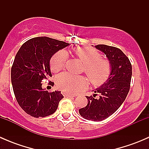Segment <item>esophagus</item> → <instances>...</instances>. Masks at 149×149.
I'll use <instances>...</instances> for the list:
<instances>
[{
    "label": "esophagus",
    "instance_id": "obj_1",
    "mask_svg": "<svg viewBox=\"0 0 149 149\" xmlns=\"http://www.w3.org/2000/svg\"><path fill=\"white\" fill-rule=\"evenodd\" d=\"M63 96L65 97H76V95H74V94H68V93H63Z\"/></svg>",
    "mask_w": 149,
    "mask_h": 149
}]
</instances>
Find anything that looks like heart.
<instances>
[{
    "mask_svg": "<svg viewBox=\"0 0 149 149\" xmlns=\"http://www.w3.org/2000/svg\"><path fill=\"white\" fill-rule=\"evenodd\" d=\"M73 54L84 64V72L90 82L94 86H100L107 80L111 70L109 62L101 59L100 52L92 48L74 47ZM67 55L64 51L56 52L51 58L50 66L53 72L60 71L65 66ZM56 84L59 88L65 92L76 94L85 89L88 85L86 78L63 73L56 78Z\"/></svg>",
    "mask_w": 149,
    "mask_h": 149,
    "instance_id": "1",
    "label": "heart"
}]
</instances>
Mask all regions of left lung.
<instances>
[{
  "mask_svg": "<svg viewBox=\"0 0 149 149\" xmlns=\"http://www.w3.org/2000/svg\"><path fill=\"white\" fill-rule=\"evenodd\" d=\"M94 47L106 55L110 73L107 80L96 88L93 97H86L88 104L79 109V114L88 120L102 121L116 112L125 100L130 89L132 65L119 48L105 45ZM97 94L99 97L96 98Z\"/></svg>",
  "mask_w": 149,
  "mask_h": 149,
  "instance_id": "left-lung-1",
  "label": "left lung"
}]
</instances>
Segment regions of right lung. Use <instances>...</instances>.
<instances>
[{"mask_svg":"<svg viewBox=\"0 0 149 149\" xmlns=\"http://www.w3.org/2000/svg\"><path fill=\"white\" fill-rule=\"evenodd\" d=\"M69 43L47 37H34L24 43L11 68V83L19 106L34 118H44L56 111L63 96L60 91L48 92L42 81L52 77L49 61ZM54 84V83H53Z\"/></svg>","mask_w":149,"mask_h":149,"instance_id":"right-lung-1","label":"right lung"}]
</instances>
